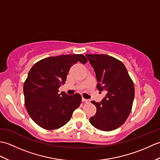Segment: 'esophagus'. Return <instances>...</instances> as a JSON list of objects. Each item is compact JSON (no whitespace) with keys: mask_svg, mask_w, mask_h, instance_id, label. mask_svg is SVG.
Segmentation results:
<instances>
[{"mask_svg":"<svg viewBox=\"0 0 160 160\" xmlns=\"http://www.w3.org/2000/svg\"><path fill=\"white\" fill-rule=\"evenodd\" d=\"M82 101L83 102H89V100H87V99H84V98H82Z\"/></svg>","mask_w":160,"mask_h":160,"instance_id":"esophagus-1","label":"esophagus"}]
</instances>
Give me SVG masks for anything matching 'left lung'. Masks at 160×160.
Segmentation results:
<instances>
[{
	"mask_svg": "<svg viewBox=\"0 0 160 160\" xmlns=\"http://www.w3.org/2000/svg\"><path fill=\"white\" fill-rule=\"evenodd\" d=\"M86 56L96 73L97 89L107 92L101 102L91 101L97 110L90 118V123L100 131L115 130L124 123L131 111L135 96L133 82L119 60L105 54Z\"/></svg>",
	"mask_w": 160,
	"mask_h": 160,
	"instance_id": "8db88e82",
	"label": "left lung"
}]
</instances>
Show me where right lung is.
<instances>
[{"instance_id":"right-lung-1","label":"right lung","mask_w":160,"mask_h":160,"mask_svg":"<svg viewBox=\"0 0 160 160\" xmlns=\"http://www.w3.org/2000/svg\"><path fill=\"white\" fill-rule=\"evenodd\" d=\"M78 62L85 64L87 59L82 54L48 57L37 62L29 71L23 86L25 104L29 116L40 127L55 130L63 127L80 107V94L58 93L70 68Z\"/></svg>"}]
</instances>
